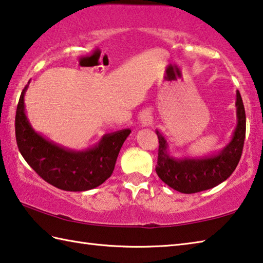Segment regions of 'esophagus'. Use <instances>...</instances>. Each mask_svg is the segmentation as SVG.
<instances>
[{
	"label": "esophagus",
	"mask_w": 263,
	"mask_h": 263,
	"mask_svg": "<svg viewBox=\"0 0 263 263\" xmlns=\"http://www.w3.org/2000/svg\"><path fill=\"white\" fill-rule=\"evenodd\" d=\"M139 119H140V123H141L142 126H144V127L148 126V125H149V124H151V122H152L151 112H149V111H142L140 117H139Z\"/></svg>",
	"instance_id": "esophagus-1"
}]
</instances>
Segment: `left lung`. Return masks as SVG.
Wrapping results in <instances>:
<instances>
[{"mask_svg":"<svg viewBox=\"0 0 263 263\" xmlns=\"http://www.w3.org/2000/svg\"><path fill=\"white\" fill-rule=\"evenodd\" d=\"M237 126L229 144L216 154L177 159L169 154L164 136L156 130L159 156L156 174L162 181L180 193H197L213 189L230 177L241 157L246 133V115L239 90H237Z\"/></svg>","mask_w":263,"mask_h":263,"instance_id":"1","label":"left lung"}]
</instances>
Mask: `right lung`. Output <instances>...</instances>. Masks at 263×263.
Instances as JSON below:
<instances>
[{
	"mask_svg": "<svg viewBox=\"0 0 263 263\" xmlns=\"http://www.w3.org/2000/svg\"><path fill=\"white\" fill-rule=\"evenodd\" d=\"M27 88L28 85L19 98L15 130L19 152L31 168L47 183L70 192H83L104 183L115 169L130 128L104 135L97 145L84 151L57 145L35 132L28 122L24 103Z\"/></svg>",
	"mask_w": 263,
	"mask_h": 263,
	"instance_id": "1",
	"label": "right lung"
}]
</instances>
